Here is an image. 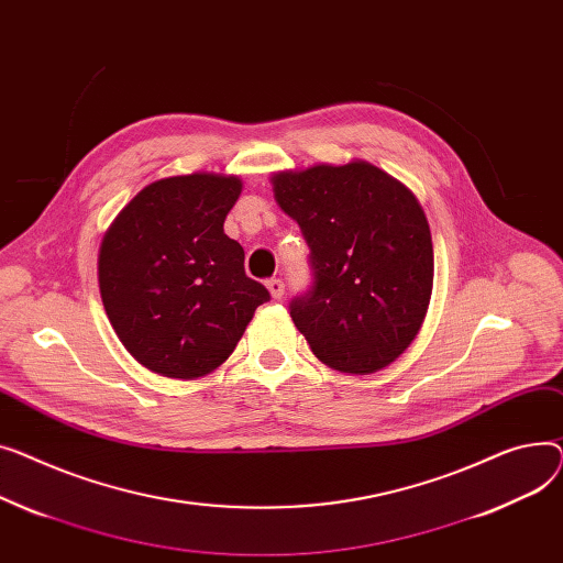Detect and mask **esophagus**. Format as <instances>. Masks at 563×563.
Returning <instances> with one entry per match:
<instances>
[{
    "instance_id": "esophagus-1",
    "label": "esophagus",
    "mask_w": 563,
    "mask_h": 563,
    "mask_svg": "<svg viewBox=\"0 0 563 563\" xmlns=\"http://www.w3.org/2000/svg\"><path fill=\"white\" fill-rule=\"evenodd\" d=\"M268 290H271V295H273V300H282V295H284V282L282 279H268Z\"/></svg>"
}]
</instances>
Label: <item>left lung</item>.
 <instances>
[{
    "label": "left lung",
    "mask_w": 563,
    "mask_h": 563,
    "mask_svg": "<svg viewBox=\"0 0 563 563\" xmlns=\"http://www.w3.org/2000/svg\"><path fill=\"white\" fill-rule=\"evenodd\" d=\"M275 200L302 229L313 286L290 318L329 368L371 375L418 336L434 247L416 195L368 161L273 175Z\"/></svg>",
    "instance_id": "8db88e82"
}]
</instances>
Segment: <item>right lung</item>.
I'll list each match as a JSON object with an SVG mask.
<instances>
[{"label": "right lung", "mask_w": 563, "mask_h": 563, "mask_svg": "<svg viewBox=\"0 0 563 563\" xmlns=\"http://www.w3.org/2000/svg\"><path fill=\"white\" fill-rule=\"evenodd\" d=\"M243 181L192 173L145 186L113 220L97 258L118 339L156 375L197 379L239 345L268 288L245 275L224 218Z\"/></svg>", "instance_id": "1"}]
</instances>
